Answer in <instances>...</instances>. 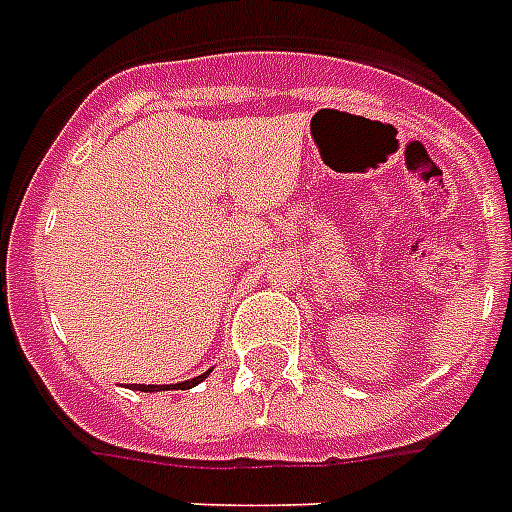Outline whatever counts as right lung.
Returning <instances> with one entry per match:
<instances>
[{"instance_id":"right-lung-1","label":"right lung","mask_w":512,"mask_h":512,"mask_svg":"<svg viewBox=\"0 0 512 512\" xmlns=\"http://www.w3.org/2000/svg\"><path fill=\"white\" fill-rule=\"evenodd\" d=\"M207 374H201V377H193V380H185V382H177V385H167V388H175V390H188L193 385H199ZM135 390H146V393H154V390H162V385H132Z\"/></svg>"}]
</instances>
